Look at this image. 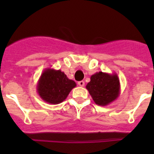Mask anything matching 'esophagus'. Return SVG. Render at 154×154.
Returning <instances> with one entry per match:
<instances>
[{
    "instance_id": "1",
    "label": "esophagus",
    "mask_w": 154,
    "mask_h": 154,
    "mask_svg": "<svg viewBox=\"0 0 154 154\" xmlns=\"http://www.w3.org/2000/svg\"><path fill=\"white\" fill-rule=\"evenodd\" d=\"M78 85L81 87H83L85 85V82L84 81H79L78 82Z\"/></svg>"
}]
</instances>
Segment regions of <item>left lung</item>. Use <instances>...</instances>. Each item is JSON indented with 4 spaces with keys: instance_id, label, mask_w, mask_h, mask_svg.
I'll return each mask as SVG.
<instances>
[{
    "instance_id": "left-lung-1",
    "label": "left lung",
    "mask_w": 154,
    "mask_h": 154,
    "mask_svg": "<svg viewBox=\"0 0 154 154\" xmlns=\"http://www.w3.org/2000/svg\"><path fill=\"white\" fill-rule=\"evenodd\" d=\"M85 87L95 103L101 106L115 101L120 94L119 79L115 72L95 73L91 76L90 82Z\"/></svg>"
}]
</instances>
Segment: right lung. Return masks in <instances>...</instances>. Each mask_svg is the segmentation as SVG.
<instances>
[{"instance_id": "obj_1", "label": "right lung", "mask_w": 154, "mask_h": 154, "mask_svg": "<svg viewBox=\"0 0 154 154\" xmlns=\"http://www.w3.org/2000/svg\"><path fill=\"white\" fill-rule=\"evenodd\" d=\"M76 86L73 80L59 70L46 69L43 71L37 84V92L45 102L50 104H59L69 96Z\"/></svg>"}]
</instances>
